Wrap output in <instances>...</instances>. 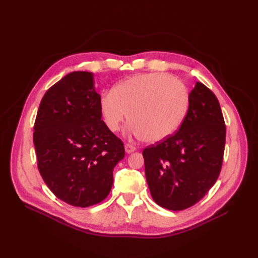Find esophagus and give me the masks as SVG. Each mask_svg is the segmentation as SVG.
I'll return each instance as SVG.
<instances>
[{
	"label": "esophagus",
	"instance_id": "34e87169",
	"mask_svg": "<svg viewBox=\"0 0 258 258\" xmlns=\"http://www.w3.org/2000/svg\"><path fill=\"white\" fill-rule=\"evenodd\" d=\"M124 150H125L126 154H132V153H134L135 151H136V147L133 146L132 144L126 143V144H124Z\"/></svg>",
	"mask_w": 258,
	"mask_h": 258
}]
</instances>
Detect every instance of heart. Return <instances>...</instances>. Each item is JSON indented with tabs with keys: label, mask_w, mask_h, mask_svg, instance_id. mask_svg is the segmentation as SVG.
Instances as JSON below:
<instances>
[{
	"label": "heart",
	"mask_w": 258,
	"mask_h": 258,
	"mask_svg": "<svg viewBox=\"0 0 258 258\" xmlns=\"http://www.w3.org/2000/svg\"><path fill=\"white\" fill-rule=\"evenodd\" d=\"M98 106L111 132L120 130L127 112V131L146 142L157 143L170 137L181 125L188 93L181 81L167 74H137L103 92Z\"/></svg>",
	"instance_id": "1"
}]
</instances>
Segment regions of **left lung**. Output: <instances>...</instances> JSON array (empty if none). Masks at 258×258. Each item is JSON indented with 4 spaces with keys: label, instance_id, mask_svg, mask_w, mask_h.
<instances>
[{
    "label": "left lung",
    "instance_id": "8db88e82",
    "mask_svg": "<svg viewBox=\"0 0 258 258\" xmlns=\"http://www.w3.org/2000/svg\"><path fill=\"white\" fill-rule=\"evenodd\" d=\"M179 131L143 151L154 201L169 210L191 207L209 191L222 168L226 126L215 95L197 83Z\"/></svg>",
    "mask_w": 258,
    "mask_h": 258
}]
</instances>
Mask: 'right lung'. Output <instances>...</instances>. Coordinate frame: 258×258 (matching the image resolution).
Segmentation results:
<instances>
[{
	"label": "right lung",
	"instance_id": "right-lung-1",
	"mask_svg": "<svg viewBox=\"0 0 258 258\" xmlns=\"http://www.w3.org/2000/svg\"><path fill=\"white\" fill-rule=\"evenodd\" d=\"M94 73L77 71L52 86L40 101L33 142L40 175L56 198L76 207L110 194L123 143L99 112Z\"/></svg>",
	"mask_w": 258,
	"mask_h": 258
}]
</instances>
